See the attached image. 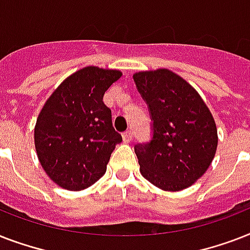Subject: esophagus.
Listing matches in <instances>:
<instances>
[{
	"mask_svg": "<svg viewBox=\"0 0 250 250\" xmlns=\"http://www.w3.org/2000/svg\"><path fill=\"white\" fill-rule=\"evenodd\" d=\"M132 137L133 133L131 129H128V131H125V132L123 133V141H125V143H131V141H132Z\"/></svg>",
	"mask_w": 250,
	"mask_h": 250,
	"instance_id": "34e87169",
	"label": "esophagus"
}]
</instances>
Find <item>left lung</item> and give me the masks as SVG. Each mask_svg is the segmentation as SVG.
<instances>
[{
	"label": "left lung",
	"instance_id": "left-lung-1",
	"mask_svg": "<svg viewBox=\"0 0 250 250\" xmlns=\"http://www.w3.org/2000/svg\"><path fill=\"white\" fill-rule=\"evenodd\" d=\"M133 80L153 121L152 140L135 145L141 175L164 190L186 189L217 152L213 115L197 90L167 68L136 72Z\"/></svg>",
	"mask_w": 250,
	"mask_h": 250
}]
</instances>
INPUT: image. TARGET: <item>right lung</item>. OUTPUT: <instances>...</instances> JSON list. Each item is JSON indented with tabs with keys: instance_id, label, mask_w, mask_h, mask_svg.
I'll use <instances>...</instances> for the list:
<instances>
[{
	"instance_id": "obj_1",
	"label": "right lung",
	"mask_w": 250,
	"mask_h": 250,
	"mask_svg": "<svg viewBox=\"0 0 250 250\" xmlns=\"http://www.w3.org/2000/svg\"><path fill=\"white\" fill-rule=\"evenodd\" d=\"M122 76L118 70L88 66L52 93L37 117L35 148L46 175L68 190H82L106 172L122 143L104 94Z\"/></svg>"
}]
</instances>
